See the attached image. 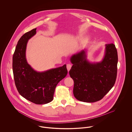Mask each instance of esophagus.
<instances>
[{"mask_svg":"<svg viewBox=\"0 0 132 132\" xmlns=\"http://www.w3.org/2000/svg\"><path fill=\"white\" fill-rule=\"evenodd\" d=\"M71 67H72V65L71 64H67V69L68 71H69V70L71 68Z\"/></svg>","mask_w":132,"mask_h":132,"instance_id":"obj_1","label":"esophagus"}]
</instances>
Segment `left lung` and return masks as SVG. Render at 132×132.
<instances>
[{"label": "left lung", "mask_w": 132, "mask_h": 132, "mask_svg": "<svg viewBox=\"0 0 132 132\" xmlns=\"http://www.w3.org/2000/svg\"><path fill=\"white\" fill-rule=\"evenodd\" d=\"M73 64L69 71L73 79V94L78 101H100L112 88L117 78L118 54L115 45H106L105 54L100 63L90 64L84 50L71 58Z\"/></svg>", "instance_id": "1"}]
</instances>
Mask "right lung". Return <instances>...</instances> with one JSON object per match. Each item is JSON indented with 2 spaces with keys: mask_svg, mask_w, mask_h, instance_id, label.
Instances as JSON below:
<instances>
[{
  "mask_svg": "<svg viewBox=\"0 0 132 132\" xmlns=\"http://www.w3.org/2000/svg\"><path fill=\"white\" fill-rule=\"evenodd\" d=\"M37 28L26 32L20 38L13 56L12 68L15 86L23 97L37 104L53 100L58 83L67 74L66 65L44 72L32 69L26 59L28 40L36 34Z\"/></svg>",
  "mask_w": 132,
  "mask_h": 132,
  "instance_id": "1",
  "label": "right lung"
}]
</instances>
